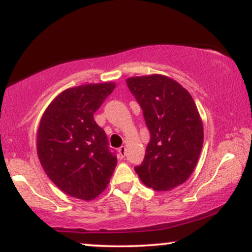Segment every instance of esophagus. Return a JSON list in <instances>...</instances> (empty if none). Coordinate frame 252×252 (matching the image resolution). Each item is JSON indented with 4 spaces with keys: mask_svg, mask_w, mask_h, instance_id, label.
Wrapping results in <instances>:
<instances>
[{
    "mask_svg": "<svg viewBox=\"0 0 252 252\" xmlns=\"http://www.w3.org/2000/svg\"><path fill=\"white\" fill-rule=\"evenodd\" d=\"M118 152H120L121 156H122V158H123V156L126 155V146H122V147H121V148L118 149Z\"/></svg>",
    "mask_w": 252,
    "mask_h": 252,
    "instance_id": "esophagus-1",
    "label": "esophagus"
}]
</instances>
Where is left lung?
I'll return each instance as SVG.
<instances>
[{
  "instance_id": "left-lung-1",
  "label": "left lung",
  "mask_w": 252,
  "mask_h": 252,
  "mask_svg": "<svg viewBox=\"0 0 252 252\" xmlns=\"http://www.w3.org/2000/svg\"><path fill=\"white\" fill-rule=\"evenodd\" d=\"M126 85L143 110L150 142L141 181L155 190L182 185L194 170L204 142V126L194 100L176 80L162 74L130 77Z\"/></svg>"
}]
</instances>
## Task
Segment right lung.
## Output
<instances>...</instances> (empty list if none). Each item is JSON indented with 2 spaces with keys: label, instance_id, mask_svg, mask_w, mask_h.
I'll use <instances>...</instances> for the list:
<instances>
[{
  "label": "right lung",
  "instance_id": "add662e5",
  "mask_svg": "<svg viewBox=\"0 0 252 252\" xmlns=\"http://www.w3.org/2000/svg\"><path fill=\"white\" fill-rule=\"evenodd\" d=\"M112 82L63 90L50 103L36 132L37 158L65 194L91 201L108 187L117 158L94 115L114 91Z\"/></svg>",
  "mask_w": 252,
  "mask_h": 252
}]
</instances>
